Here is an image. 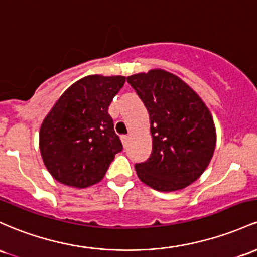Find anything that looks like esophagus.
Segmentation results:
<instances>
[{"mask_svg":"<svg viewBox=\"0 0 257 257\" xmlns=\"http://www.w3.org/2000/svg\"><path fill=\"white\" fill-rule=\"evenodd\" d=\"M120 139H122L123 145L126 146V145H128L129 139H131V137H129V135H122V137H120Z\"/></svg>","mask_w":257,"mask_h":257,"instance_id":"esophagus-1","label":"esophagus"}]
</instances>
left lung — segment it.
<instances>
[{
	"label": "left lung",
	"instance_id": "1",
	"mask_svg": "<svg viewBox=\"0 0 257 257\" xmlns=\"http://www.w3.org/2000/svg\"><path fill=\"white\" fill-rule=\"evenodd\" d=\"M150 117L151 156L135 166L144 184L157 191L182 190L201 177L216 149L217 134L202 98L173 73L155 68L129 75Z\"/></svg>",
	"mask_w": 257,
	"mask_h": 257
}]
</instances>
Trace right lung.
Listing matches in <instances>:
<instances>
[{"instance_id": "obj_1", "label": "right lung", "mask_w": 257, "mask_h": 257, "mask_svg": "<svg viewBox=\"0 0 257 257\" xmlns=\"http://www.w3.org/2000/svg\"><path fill=\"white\" fill-rule=\"evenodd\" d=\"M125 83L124 75L91 74L72 84L42 120L39 148L57 182L87 188L101 182L122 143L108 106Z\"/></svg>"}]
</instances>
